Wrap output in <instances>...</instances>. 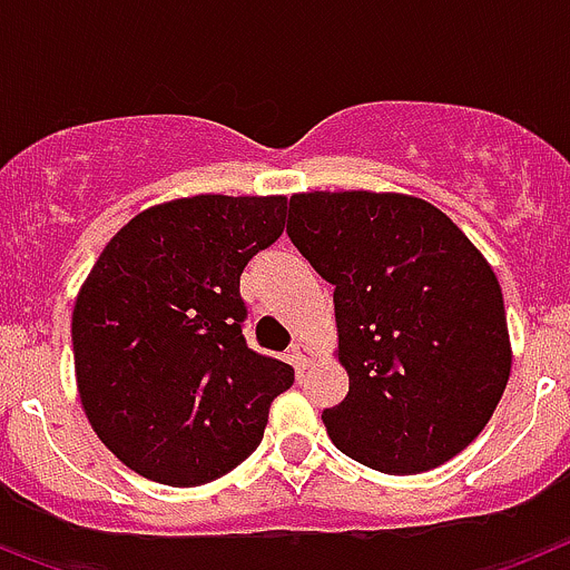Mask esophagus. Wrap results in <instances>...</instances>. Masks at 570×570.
Returning <instances> with one entry per match:
<instances>
[{
    "label": "esophagus",
    "mask_w": 570,
    "mask_h": 570,
    "mask_svg": "<svg viewBox=\"0 0 570 570\" xmlns=\"http://www.w3.org/2000/svg\"><path fill=\"white\" fill-rule=\"evenodd\" d=\"M314 360V351H311L308 342H296V345H291V362H294L296 367H308V362Z\"/></svg>",
    "instance_id": "obj_1"
}]
</instances>
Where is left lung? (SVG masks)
Listing matches in <instances>:
<instances>
[{
  "instance_id": "8db88e82",
  "label": "left lung",
  "mask_w": 570,
  "mask_h": 570,
  "mask_svg": "<svg viewBox=\"0 0 570 570\" xmlns=\"http://www.w3.org/2000/svg\"><path fill=\"white\" fill-rule=\"evenodd\" d=\"M288 236L334 285L347 394L322 422L342 454L422 473L480 436L511 376L505 302L480 248L407 194L291 196Z\"/></svg>"
}]
</instances>
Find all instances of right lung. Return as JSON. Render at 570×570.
<instances>
[{
    "mask_svg": "<svg viewBox=\"0 0 570 570\" xmlns=\"http://www.w3.org/2000/svg\"><path fill=\"white\" fill-rule=\"evenodd\" d=\"M285 196L199 194L136 214L77 294L85 416L116 460L174 488L248 460L294 367L242 336L239 276L285 230Z\"/></svg>",
    "mask_w": 570,
    "mask_h": 570,
    "instance_id": "obj_1",
    "label": "right lung"
}]
</instances>
